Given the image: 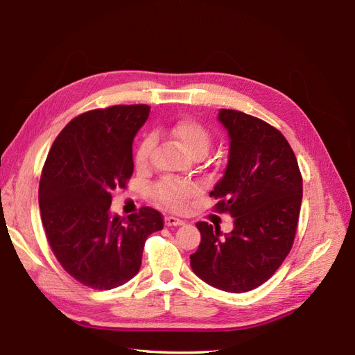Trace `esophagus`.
<instances>
[{
  "mask_svg": "<svg viewBox=\"0 0 355 355\" xmlns=\"http://www.w3.org/2000/svg\"><path fill=\"white\" fill-rule=\"evenodd\" d=\"M164 221H166V226H168V227H173V226H182V224L185 223L184 220H180V218H176V217H171V215H168V217H166L164 218Z\"/></svg>",
  "mask_w": 355,
  "mask_h": 355,
  "instance_id": "esophagus-1",
  "label": "esophagus"
}]
</instances>
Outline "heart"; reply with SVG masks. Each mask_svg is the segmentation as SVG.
Masks as SVG:
<instances>
[{"instance_id":"obj_1","label":"heart","mask_w":355,"mask_h":355,"mask_svg":"<svg viewBox=\"0 0 355 355\" xmlns=\"http://www.w3.org/2000/svg\"><path fill=\"white\" fill-rule=\"evenodd\" d=\"M168 134L191 157H205L206 152L211 148L212 138L209 131L203 125L191 119L178 120L176 123L170 126ZM153 144V135L144 137L140 144H138L135 150V164L138 168L148 166ZM196 193L197 187L194 184L173 182V180H166V182H161L155 188V196H157L158 200L168 207H173V209H182Z\"/></svg>"}]
</instances>
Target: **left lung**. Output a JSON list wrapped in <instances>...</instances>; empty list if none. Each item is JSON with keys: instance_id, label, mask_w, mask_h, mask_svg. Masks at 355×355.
<instances>
[{"instance_id": "obj_1", "label": "left lung", "mask_w": 355, "mask_h": 355, "mask_svg": "<svg viewBox=\"0 0 355 355\" xmlns=\"http://www.w3.org/2000/svg\"><path fill=\"white\" fill-rule=\"evenodd\" d=\"M229 135V158L211 196L229 212L233 230L197 223L202 243L189 256L197 277L211 286L241 293L261 286L291 252L302 200L298 162L286 138L263 120L220 110Z\"/></svg>"}]
</instances>
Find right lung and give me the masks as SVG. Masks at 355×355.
<instances>
[{"mask_svg":"<svg viewBox=\"0 0 355 355\" xmlns=\"http://www.w3.org/2000/svg\"><path fill=\"white\" fill-rule=\"evenodd\" d=\"M149 105H114L75 117L58 134L43 166L39 207L57 261L93 289L122 286L140 271L144 243L164 227L152 207L111 214L112 191L134 171L132 143Z\"/></svg>","mask_w":355,"mask_h":355,"instance_id":"obj_1","label":"right lung"}]
</instances>
